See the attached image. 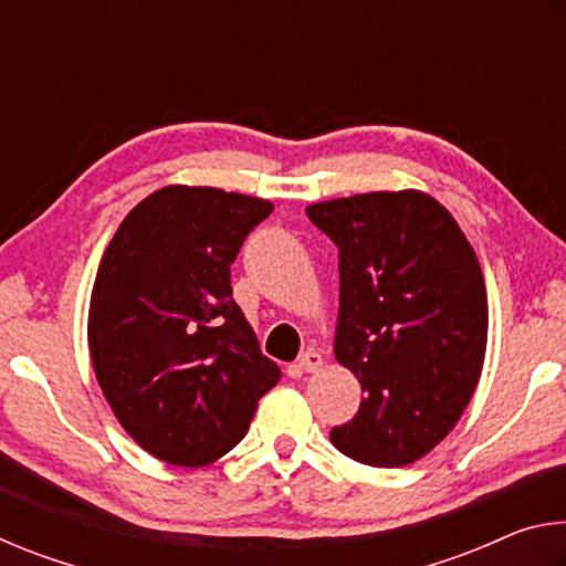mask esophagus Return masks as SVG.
I'll use <instances>...</instances> for the list:
<instances>
[{
	"label": "esophagus",
	"mask_w": 566,
	"mask_h": 566,
	"mask_svg": "<svg viewBox=\"0 0 566 566\" xmlns=\"http://www.w3.org/2000/svg\"><path fill=\"white\" fill-rule=\"evenodd\" d=\"M322 364L324 361H322V354L319 352L306 349L302 357H300V361H296V369H300V375H302V371H306V375H310V371H317Z\"/></svg>",
	"instance_id": "1"
}]
</instances>
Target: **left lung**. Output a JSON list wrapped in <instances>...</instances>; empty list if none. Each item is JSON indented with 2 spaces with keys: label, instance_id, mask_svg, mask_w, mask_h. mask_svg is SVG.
I'll use <instances>...</instances> for the list:
<instances>
[{
  "label": "left lung",
  "instance_id": "obj_1",
  "mask_svg": "<svg viewBox=\"0 0 566 566\" xmlns=\"http://www.w3.org/2000/svg\"><path fill=\"white\" fill-rule=\"evenodd\" d=\"M306 217L339 247L334 357L364 391L332 444L361 464H411L452 432L482 377V266L454 217L419 189L329 199Z\"/></svg>",
  "mask_w": 566,
  "mask_h": 566
}]
</instances>
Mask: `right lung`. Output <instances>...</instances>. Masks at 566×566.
Returning <instances> with one entry per match:
<instances>
[{"mask_svg": "<svg viewBox=\"0 0 566 566\" xmlns=\"http://www.w3.org/2000/svg\"><path fill=\"white\" fill-rule=\"evenodd\" d=\"M272 202L169 185L124 217L92 286V367L134 442L205 467L247 434L282 377L232 296L229 264Z\"/></svg>", "mask_w": 566, "mask_h": 566, "instance_id": "obj_1", "label": "right lung"}]
</instances>
